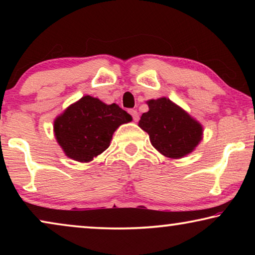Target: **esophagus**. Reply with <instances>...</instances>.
I'll list each match as a JSON object with an SVG mask.
<instances>
[{
    "label": "esophagus",
    "instance_id": "34e87169",
    "mask_svg": "<svg viewBox=\"0 0 255 255\" xmlns=\"http://www.w3.org/2000/svg\"><path fill=\"white\" fill-rule=\"evenodd\" d=\"M128 113H130V115L132 116V118H133L134 122H138V120H139V114H138L137 110L131 109L130 111H128Z\"/></svg>",
    "mask_w": 255,
    "mask_h": 255
}]
</instances>
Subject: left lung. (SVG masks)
Segmentation results:
<instances>
[{
  "mask_svg": "<svg viewBox=\"0 0 255 255\" xmlns=\"http://www.w3.org/2000/svg\"><path fill=\"white\" fill-rule=\"evenodd\" d=\"M148 111L139 127L149 135L151 144L165 156L180 159L189 154L202 140L203 128L169 99L147 101Z\"/></svg>",
  "mask_w": 255,
  "mask_h": 255,
  "instance_id": "1",
  "label": "left lung"
}]
</instances>
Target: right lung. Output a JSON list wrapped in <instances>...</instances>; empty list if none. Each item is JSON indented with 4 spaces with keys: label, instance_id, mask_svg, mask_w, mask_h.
I'll list each match as a JSON object with an SVG mask.
<instances>
[{
    "label": "right lung",
    "instance_id": "1",
    "mask_svg": "<svg viewBox=\"0 0 255 255\" xmlns=\"http://www.w3.org/2000/svg\"><path fill=\"white\" fill-rule=\"evenodd\" d=\"M132 117L117 104L83 96L54 121V134L65 154L89 162L109 147L114 132Z\"/></svg>",
    "mask_w": 255,
    "mask_h": 255
}]
</instances>
